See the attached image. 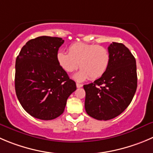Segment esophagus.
I'll return each instance as SVG.
<instances>
[{"label":"esophagus","mask_w":153,"mask_h":153,"mask_svg":"<svg viewBox=\"0 0 153 153\" xmlns=\"http://www.w3.org/2000/svg\"><path fill=\"white\" fill-rule=\"evenodd\" d=\"M82 86V84H80V83H76V87H77V88H81V87Z\"/></svg>","instance_id":"1"}]
</instances>
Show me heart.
I'll list each match as a JSON object with an SVG mask.
<instances>
[{"mask_svg": "<svg viewBox=\"0 0 153 153\" xmlns=\"http://www.w3.org/2000/svg\"><path fill=\"white\" fill-rule=\"evenodd\" d=\"M56 59L59 66L68 73L75 71L79 65L81 70L74 77L81 82L88 77L91 79L101 77L110 66L111 56L104 46L78 42L68 47V53L59 51Z\"/></svg>", "mask_w": 153, "mask_h": 153, "instance_id": "heart-1", "label": "heart"}]
</instances>
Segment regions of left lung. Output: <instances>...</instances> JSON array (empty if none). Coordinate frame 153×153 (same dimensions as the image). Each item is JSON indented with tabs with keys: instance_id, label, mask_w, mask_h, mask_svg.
<instances>
[{
	"instance_id": "obj_1",
	"label": "left lung",
	"mask_w": 153,
	"mask_h": 153,
	"mask_svg": "<svg viewBox=\"0 0 153 153\" xmlns=\"http://www.w3.org/2000/svg\"><path fill=\"white\" fill-rule=\"evenodd\" d=\"M107 72L94 82L84 85L87 114L97 120H109L121 114L130 104L137 86L136 60L123 43L113 42Z\"/></svg>"
}]
</instances>
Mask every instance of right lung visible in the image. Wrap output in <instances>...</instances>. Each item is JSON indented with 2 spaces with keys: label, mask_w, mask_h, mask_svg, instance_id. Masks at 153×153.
I'll return each instance as SVG.
<instances>
[{
  "label": "right lung",
  "mask_w": 153,
  "mask_h": 153,
  "mask_svg": "<svg viewBox=\"0 0 153 153\" xmlns=\"http://www.w3.org/2000/svg\"><path fill=\"white\" fill-rule=\"evenodd\" d=\"M61 37L42 36L27 41L16 61L15 89L22 107L37 119L51 120L63 113L76 89L56 59Z\"/></svg>",
  "instance_id": "obj_1"
}]
</instances>
